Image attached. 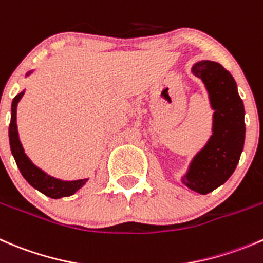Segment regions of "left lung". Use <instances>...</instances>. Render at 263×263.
Masks as SVG:
<instances>
[{"mask_svg": "<svg viewBox=\"0 0 263 263\" xmlns=\"http://www.w3.org/2000/svg\"><path fill=\"white\" fill-rule=\"evenodd\" d=\"M191 72L204 83L215 113L212 136L196 153L181 181L204 195L225 183L238 165L246 139V111L235 80L221 64L198 61Z\"/></svg>", "mask_w": 263, "mask_h": 263, "instance_id": "left-lung-1", "label": "left lung"}]
</instances>
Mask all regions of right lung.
I'll use <instances>...</instances> for the list:
<instances>
[{"label":"right lung","mask_w":263,"mask_h":263,"mask_svg":"<svg viewBox=\"0 0 263 263\" xmlns=\"http://www.w3.org/2000/svg\"><path fill=\"white\" fill-rule=\"evenodd\" d=\"M32 73H27V76H29ZM24 95V91L20 93H17L14 98L11 104V121H10V127H9V140H10V147H11V153L14 155V159L16 162V165L19 167L20 173L23 175V177L28 181L29 185H32L33 187L37 189L38 191H41L42 194H45L46 196H50L52 199H59V198H63V196H70L76 193V191L80 190L86 182H87L88 178H82V180H76V181H64L59 180V178L52 177V176L47 175L46 172H43L41 168H38L37 165H34L32 163V160L27 157V154L24 153V149L22 146V142L19 140V134H17V126H16V109H17V103L20 101V99Z\"/></svg>","instance_id":"obj_1"}]
</instances>
